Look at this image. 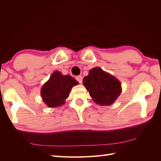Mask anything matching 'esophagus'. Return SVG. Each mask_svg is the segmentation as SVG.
Segmentation results:
<instances>
[{"label":"esophagus","mask_w":161,"mask_h":161,"mask_svg":"<svg viewBox=\"0 0 161 161\" xmlns=\"http://www.w3.org/2000/svg\"><path fill=\"white\" fill-rule=\"evenodd\" d=\"M76 79L78 81V83H82V82H83V77L81 76H77L76 77Z\"/></svg>","instance_id":"esophagus-1"}]
</instances>
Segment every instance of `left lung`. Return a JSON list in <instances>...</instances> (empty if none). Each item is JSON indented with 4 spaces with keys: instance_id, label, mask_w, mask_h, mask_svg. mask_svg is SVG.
<instances>
[{
    "instance_id": "obj_1",
    "label": "left lung",
    "mask_w": 161,
    "mask_h": 161,
    "mask_svg": "<svg viewBox=\"0 0 161 161\" xmlns=\"http://www.w3.org/2000/svg\"><path fill=\"white\" fill-rule=\"evenodd\" d=\"M83 83L93 101L100 105L113 104L122 91L120 81L100 67L90 70Z\"/></svg>"
}]
</instances>
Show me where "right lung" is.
I'll return each mask as SVG.
<instances>
[{"mask_svg": "<svg viewBox=\"0 0 161 161\" xmlns=\"http://www.w3.org/2000/svg\"><path fill=\"white\" fill-rule=\"evenodd\" d=\"M78 82L69 75H63L56 71L41 89V96L49 108L61 106L69 96L71 88Z\"/></svg>", "mask_w": 161, "mask_h": 161, "instance_id": "right-lung-1", "label": "right lung"}]
</instances>
